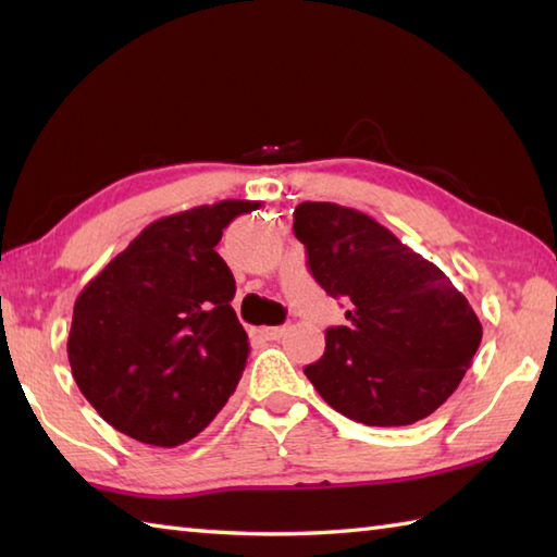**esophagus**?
I'll use <instances>...</instances> for the list:
<instances>
[{"mask_svg": "<svg viewBox=\"0 0 557 557\" xmlns=\"http://www.w3.org/2000/svg\"><path fill=\"white\" fill-rule=\"evenodd\" d=\"M285 333H287L285 325H277V327H260V335H263L265 339H280Z\"/></svg>", "mask_w": 557, "mask_h": 557, "instance_id": "1", "label": "esophagus"}]
</instances>
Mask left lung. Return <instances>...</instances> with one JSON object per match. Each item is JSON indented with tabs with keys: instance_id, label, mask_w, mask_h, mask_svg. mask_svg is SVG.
I'll return each instance as SVG.
<instances>
[{
	"instance_id": "obj_1",
	"label": "left lung",
	"mask_w": 557,
	"mask_h": 557,
	"mask_svg": "<svg viewBox=\"0 0 557 557\" xmlns=\"http://www.w3.org/2000/svg\"><path fill=\"white\" fill-rule=\"evenodd\" d=\"M306 265L347 325L304 373L330 407L366 425H409L455 393L481 345V323L445 272L383 224L337 203L294 210Z\"/></svg>"
}]
</instances>
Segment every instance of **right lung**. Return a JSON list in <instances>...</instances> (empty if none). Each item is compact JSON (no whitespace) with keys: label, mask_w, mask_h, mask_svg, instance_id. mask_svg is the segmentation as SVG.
I'll return each instance as SVG.
<instances>
[{"label":"right lung","mask_w":557,"mask_h":557,"mask_svg":"<svg viewBox=\"0 0 557 557\" xmlns=\"http://www.w3.org/2000/svg\"><path fill=\"white\" fill-rule=\"evenodd\" d=\"M260 203L220 200L150 222L74 304L69 363L100 417L146 445L191 441L227 405L248 359L215 246Z\"/></svg>","instance_id":"1"}]
</instances>
